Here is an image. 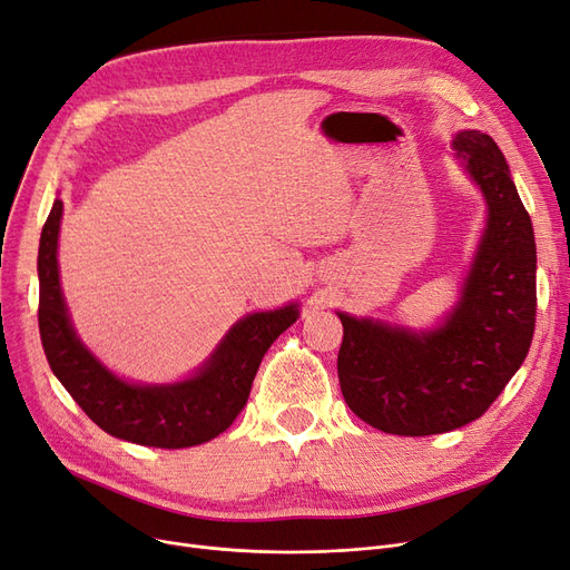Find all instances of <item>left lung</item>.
Masks as SVG:
<instances>
[{"instance_id": "8db88e82", "label": "left lung", "mask_w": 570, "mask_h": 570, "mask_svg": "<svg viewBox=\"0 0 570 570\" xmlns=\"http://www.w3.org/2000/svg\"><path fill=\"white\" fill-rule=\"evenodd\" d=\"M453 150L489 204L460 301L434 331L338 312V381L347 406L387 434L451 432L489 411L535 331V237L495 140L460 131Z\"/></svg>"}]
</instances>
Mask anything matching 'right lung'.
<instances>
[{
	"mask_svg": "<svg viewBox=\"0 0 570 570\" xmlns=\"http://www.w3.org/2000/svg\"><path fill=\"white\" fill-rule=\"evenodd\" d=\"M60 218L62 202L56 199L41 229L37 272L41 347L62 387L100 430L131 444L187 449L225 432L246 406L265 352L298 320V305L239 320L210 360L183 383H126L81 345L72 328L58 279Z\"/></svg>",
	"mask_w": 570,
	"mask_h": 570,
	"instance_id": "right-lung-1",
	"label": "right lung"
}]
</instances>
